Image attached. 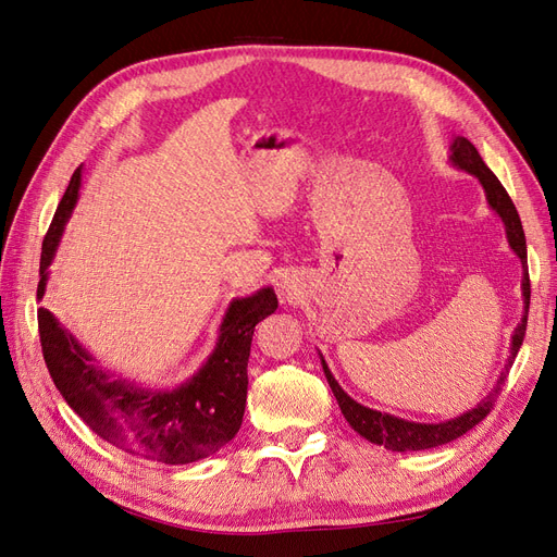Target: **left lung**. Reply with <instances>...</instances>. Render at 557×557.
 I'll use <instances>...</instances> for the list:
<instances>
[{"mask_svg":"<svg viewBox=\"0 0 557 557\" xmlns=\"http://www.w3.org/2000/svg\"><path fill=\"white\" fill-rule=\"evenodd\" d=\"M450 164L458 166V170L476 176L479 183L483 185L485 190V199L487 207H491L504 223V230H507V242L511 246V250L518 256L520 264H522V305H525V311H522L520 323L511 336V350H509V362L504 364V372L499 374L497 383L491 393H487L474 409H469L465 413H460L458 418L450 420H442V423H413V420H404L391 413H381L376 409L362 407L360 401L352 399L350 395L344 393V387L336 383V379L332 376L330 367L325 362V358L320 356V364H323L325 379L332 387V393L339 401V409L344 413V418L348 420V425L356 430L360 436H364L367 442L385 446L387 450H397V453H407V450H425V448H434L448 444L453 440H458L465 432H469L471 428H476L481 420L491 413L493 404L502 391L504 381H507L509 369L518 356V350L522 346V339H525V327H528V309H530V274H528V246H525V232H522V223L520 215L513 207V201L509 197V193L504 190V185L499 183V178L487 170V164L483 162V158L479 156V150L474 148L469 139L465 137H455L450 144Z\"/></svg>","mask_w":557,"mask_h":557,"instance_id":"left-lung-1","label":"left lung"}]
</instances>
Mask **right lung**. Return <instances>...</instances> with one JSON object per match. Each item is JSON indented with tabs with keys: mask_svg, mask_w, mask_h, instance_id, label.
<instances>
[{
	"mask_svg": "<svg viewBox=\"0 0 557 557\" xmlns=\"http://www.w3.org/2000/svg\"><path fill=\"white\" fill-rule=\"evenodd\" d=\"M81 166L50 223L41 246L37 299H44L48 267L55 258L66 221L78 201ZM278 307L274 288L232 299L207 362L172 391H153L115 379L97 364L76 336L48 309H39L44 360L64 401L95 434L137 458L160 465H188L223 448L239 432L248 356L256 325Z\"/></svg>",
	"mask_w": 557,
	"mask_h": 557,
	"instance_id": "1",
	"label": "right lung"
}]
</instances>
